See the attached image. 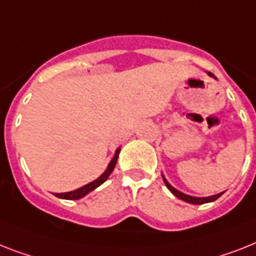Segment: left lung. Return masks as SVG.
I'll list each match as a JSON object with an SVG mask.
<instances>
[{"instance_id":"8db88e82","label":"left lung","mask_w":256,"mask_h":256,"mask_svg":"<svg viewBox=\"0 0 256 256\" xmlns=\"http://www.w3.org/2000/svg\"><path fill=\"white\" fill-rule=\"evenodd\" d=\"M208 73V76H210V77L216 78L214 76L210 73V72H206ZM217 80V78H216ZM162 179H164V184H166V187H168V190H170V192L174 196H176L178 199L183 200V202H190V204H206V202H214V200H217L220 198V196L222 195L224 192H220V194H217V195H212V196H206V198H196V196H190V195H186V194H183V192L178 191L176 188H174L168 182V179L164 178V175L162 174Z\"/></svg>"}]
</instances>
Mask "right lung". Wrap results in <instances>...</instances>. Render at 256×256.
I'll list each match as a JSON object with an SVG mask.
<instances>
[{
	"mask_svg": "<svg viewBox=\"0 0 256 256\" xmlns=\"http://www.w3.org/2000/svg\"><path fill=\"white\" fill-rule=\"evenodd\" d=\"M120 149L122 148H118L115 152V154H114L112 160L110 161L108 166H107V168H106V171L103 172L99 178H96L95 180L90 182V183H88V184H85L84 187H80V188L74 190V191H70V192H62V194H54V196H57V198H60V199H65V200H78V199H82L84 196H86L88 194V192L94 191L96 187H99L100 184H103L107 179H108V176L111 175V172L114 171V168H115V164L116 162H118V157H119V153H120Z\"/></svg>",
	"mask_w": 256,
	"mask_h": 256,
	"instance_id": "right-lung-1",
	"label": "right lung"
}]
</instances>
